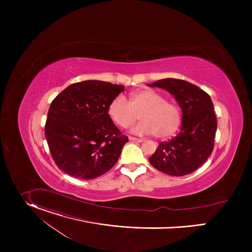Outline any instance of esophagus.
Listing matches in <instances>:
<instances>
[{
  "label": "esophagus",
  "mask_w": 252,
  "mask_h": 252,
  "mask_svg": "<svg viewBox=\"0 0 252 252\" xmlns=\"http://www.w3.org/2000/svg\"><path fill=\"white\" fill-rule=\"evenodd\" d=\"M128 139L130 141H133V142H141L142 141L141 138H136V137H133V136H128Z\"/></svg>",
  "instance_id": "34e87169"
}]
</instances>
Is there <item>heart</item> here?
Instances as JSON below:
<instances>
[{"label": "heart", "mask_w": 252, "mask_h": 252, "mask_svg": "<svg viewBox=\"0 0 252 252\" xmlns=\"http://www.w3.org/2000/svg\"><path fill=\"white\" fill-rule=\"evenodd\" d=\"M110 118L123 128L131 126L138 119L141 122L132 128L137 134H155L158 138L172 135L181 126V111L176 103L152 90H139L129 95L116 96L107 109Z\"/></svg>", "instance_id": "b5f03b06"}]
</instances>
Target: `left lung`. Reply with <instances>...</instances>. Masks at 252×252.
Segmentation results:
<instances>
[{
    "label": "left lung",
    "instance_id": "obj_1",
    "mask_svg": "<svg viewBox=\"0 0 252 252\" xmlns=\"http://www.w3.org/2000/svg\"><path fill=\"white\" fill-rule=\"evenodd\" d=\"M149 87L166 90L183 111L181 132L161 141L149 158L158 170L174 176L191 173L201 166L213 151L218 122L208 94L184 80L163 79Z\"/></svg>",
    "mask_w": 252,
    "mask_h": 252
}]
</instances>
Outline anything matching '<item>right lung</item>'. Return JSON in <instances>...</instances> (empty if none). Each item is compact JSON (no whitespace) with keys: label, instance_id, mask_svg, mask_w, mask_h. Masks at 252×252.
<instances>
[{"label":"right lung","instance_id":"obj_1","mask_svg":"<svg viewBox=\"0 0 252 252\" xmlns=\"http://www.w3.org/2000/svg\"><path fill=\"white\" fill-rule=\"evenodd\" d=\"M124 86L101 81L75 83L51 103L45 126L48 146L56 164L81 179L109 171L128 140L107 113Z\"/></svg>","mask_w":252,"mask_h":252}]
</instances>
